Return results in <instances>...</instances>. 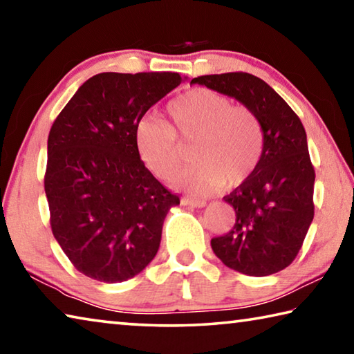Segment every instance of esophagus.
Returning <instances> with one entry per match:
<instances>
[{
    "mask_svg": "<svg viewBox=\"0 0 354 354\" xmlns=\"http://www.w3.org/2000/svg\"><path fill=\"white\" fill-rule=\"evenodd\" d=\"M181 205L183 206H190V207H205L206 206V201L205 200H192V198H187V196H184V198H181Z\"/></svg>",
    "mask_w": 354,
    "mask_h": 354,
    "instance_id": "esophagus-1",
    "label": "esophagus"
}]
</instances>
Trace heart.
Wrapping results in <instances>:
<instances>
[{
	"instance_id": "obj_1",
	"label": "heart",
	"mask_w": 354,
	"mask_h": 354,
	"mask_svg": "<svg viewBox=\"0 0 354 354\" xmlns=\"http://www.w3.org/2000/svg\"><path fill=\"white\" fill-rule=\"evenodd\" d=\"M173 124L147 117L136 127L137 151L143 165L158 178H169L183 162L184 143L196 145L189 169L170 183L189 194L203 195L236 189L247 183L261 162L263 131L259 118L245 106L205 87L179 95L169 104Z\"/></svg>"
}]
</instances>
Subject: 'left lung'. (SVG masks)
Returning <instances> with one entry per match:
<instances>
[{
  "instance_id": "obj_1",
  "label": "left lung",
  "mask_w": 354,
  "mask_h": 354,
  "mask_svg": "<svg viewBox=\"0 0 354 354\" xmlns=\"http://www.w3.org/2000/svg\"><path fill=\"white\" fill-rule=\"evenodd\" d=\"M190 84L236 98L256 113L263 131L256 171L223 198L234 209L236 223L227 234L211 241L215 256L248 277L284 270L314 218L315 171L303 123L266 81L250 73L205 75Z\"/></svg>"
}]
</instances>
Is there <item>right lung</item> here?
Returning <instances> with one entry per match:
<instances>
[{
  "instance_id": "add662e5",
  "label": "right lung",
  "mask_w": 354,
  "mask_h": 354,
  "mask_svg": "<svg viewBox=\"0 0 354 354\" xmlns=\"http://www.w3.org/2000/svg\"><path fill=\"white\" fill-rule=\"evenodd\" d=\"M184 80L170 71L95 75L53 123L45 173L53 236L88 278L122 283L158 253L179 198L143 165L136 127Z\"/></svg>"
}]
</instances>
